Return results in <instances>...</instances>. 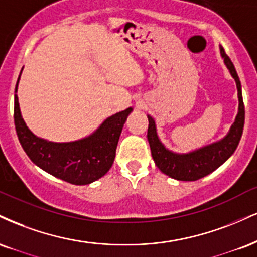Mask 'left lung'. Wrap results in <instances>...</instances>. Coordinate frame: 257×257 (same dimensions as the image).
<instances>
[{
	"label": "left lung",
	"instance_id": "left-lung-1",
	"mask_svg": "<svg viewBox=\"0 0 257 257\" xmlns=\"http://www.w3.org/2000/svg\"><path fill=\"white\" fill-rule=\"evenodd\" d=\"M220 54L221 57L224 58L227 69L230 70L231 75L236 81L238 100H239L236 120L231 126L228 134L222 140L190 153H174L169 151L168 148H165V146L160 142L158 135H157L154 119L151 116H148L147 139L150 142L153 160L157 168L163 174L170 176L171 178L178 179V181H197V179L209 175L232 156L238 144H239L240 138H242L245 111H244L240 81L233 63L231 62L230 57L227 56L222 46H220Z\"/></svg>",
	"mask_w": 257,
	"mask_h": 257
}]
</instances>
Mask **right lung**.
Here are the masks:
<instances>
[{
    "instance_id": "obj_1",
    "label": "right lung",
    "mask_w": 257,
    "mask_h": 257,
    "mask_svg": "<svg viewBox=\"0 0 257 257\" xmlns=\"http://www.w3.org/2000/svg\"><path fill=\"white\" fill-rule=\"evenodd\" d=\"M18 82L14 95L15 131L29 158L48 174L75 185L89 184L103 177L115 160L120 132L133 111L132 107L106 118L93 134L81 140L46 141L36 137L21 117L17 95Z\"/></svg>"
}]
</instances>
